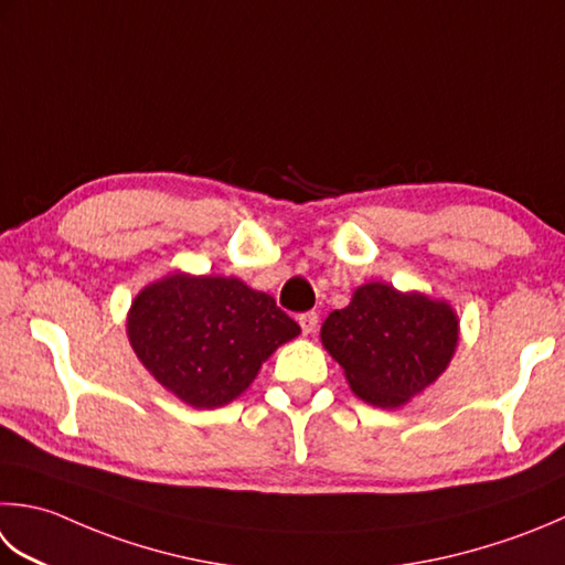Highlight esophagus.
<instances>
[{
    "mask_svg": "<svg viewBox=\"0 0 565 565\" xmlns=\"http://www.w3.org/2000/svg\"><path fill=\"white\" fill-rule=\"evenodd\" d=\"M298 326H301L303 335H311V333H316V328H318V313H316V311L301 313V316H298Z\"/></svg>",
    "mask_w": 565,
    "mask_h": 565,
    "instance_id": "esophagus-1",
    "label": "esophagus"
}]
</instances>
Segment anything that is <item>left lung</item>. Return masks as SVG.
Instances as JSON below:
<instances>
[{
	"instance_id": "8db88e82",
	"label": "left lung",
	"mask_w": 565,
	"mask_h": 565,
	"mask_svg": "<svg viewBox=\"0 0 565 565\" xmlns=\"http://www.w3.org/2000/svg\"><path fill=\"white\" fill-rule=\"evenodd\" d=\"M320 340L362 402L394 408L446 372L458 348V316L446 301L370 281L326 318Z\"/></svg>"
}]
</instances>
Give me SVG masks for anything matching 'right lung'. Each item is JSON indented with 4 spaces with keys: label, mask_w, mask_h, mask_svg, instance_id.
<instances>
[{
    "label": "right lung",
    "mask_w": 565,
    "mask_h": 565,
    "mask_svg": "<svg viewBox=\"0 0 565 565\" xmlns=\"http://www.w3.org/2000/svg\"><path fill=\"white\" fill-rule=\"evenodd\" d=\"M301 328L235 276L169 274L137 294L127 335L153 380L195 408L247 390L262 362Z\"/></svg>",
    "instance_id": "1"
}]
</instances>
